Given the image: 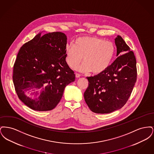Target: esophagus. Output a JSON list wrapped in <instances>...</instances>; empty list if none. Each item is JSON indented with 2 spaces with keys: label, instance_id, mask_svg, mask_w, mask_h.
<instances>
[{
  "label": "esophagus",
  "instance_id": "esophagus-1",
  "mask_svg": "<svg viewBox=\"0 0 154 154\" xmlns=\"http://www.w3.org/2000/svg\"><path fill=\"white\" fill-rule=\"evenodd\" d=\"M80 76L81 75L80 74L75 73V77H76V78H79Z\"/></svg>",
  "mask_w": 154,
  "mask_h": 154
}]
</instances>
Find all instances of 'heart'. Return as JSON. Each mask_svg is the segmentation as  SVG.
Segmentation results:
<instances>
[{
    "mask_svg": "<svg viewBox=\"0 0 154 154\" xmlns=\"http://www.w3.org/2000/svg\"><path fill=\"white\" fill-rule=\"evenodd\" d=\"M66 60L69 66L75 69L81 62L79 67L82 72H91L99 75L104 73L110 66L114 58L116 47L109 41H104L96 37L83 36L77 38L74 45L66 47Z\"/></svg>",
    "mask_w": 154,
    "mask_h": 154,
    "instance_id": "b5f03b06",
    "label": "heart"
}]
</instances>
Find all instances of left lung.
Listing matches in <instances>:
<instances>
[{"instance_id":"left-lung-1","label":"left lung","mask_w":154,"mask_h":154,"mask_svg":"<svg viewBox=\"0 0 154 154\" xmlns=\"http://www.w3.org/2000/svg\"><path fill=\"white\" fill-rule=\"evenodd\" d=\"M117 57L102 74L87 77L88 87L84 96L89 108L97 114L121 109L128 101L137 79L136 60L122 37L115 38Z\"/></svg>"}]
</instances>
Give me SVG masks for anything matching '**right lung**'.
Segmentation results:
<instances>
[{
	"label": "right lung",
	"mask_w": 154,
	"mask_h": 154,
	"mask_svg": "<svg viewBox=\"0 0 154 154\" xmlns=\"http://www.w3.org/2000/svg\"><path fill=\"white\" fill-rule=\"evenodd\" d=\"M39 32L17 54L13 80L19 99L30 109H54L64 89L75 80L66 62V36L62 32Z\"/></svg>",
	"instance_id": "right-lung-1"
}]
</instances>
